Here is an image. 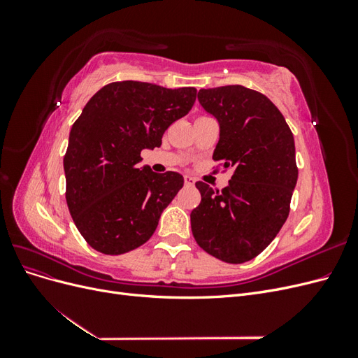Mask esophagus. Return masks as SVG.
<instances>
[{"label": "esophagus", "instance_id": "esophagus-1", "mask_svg": "<svg viewBox=\"0 0 358 358\" xmlns=\"http://www.w3.org/2000/svg\"><path fill=\"white\" fill-rule=\"evenodd\" d=\"M183 179H185V185L187 187H192L194 183H196V178H192L189 175H185V178H183Z\"/></svg>", "mask_w": 358, "mask_h": 358}]
</instances>
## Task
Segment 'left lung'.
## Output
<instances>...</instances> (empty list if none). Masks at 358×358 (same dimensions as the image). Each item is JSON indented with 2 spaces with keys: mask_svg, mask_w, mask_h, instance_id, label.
Masks as SVG:
<instances>
[{
  "mask_svg": "<svg viewBox=\"0 0 358 358\" xmlns=\"http://www.w3.org/2000/svg\"><path fill=\"white\" fill-rule=\"evenodd\" d=\"M199 101L220 124L213 159L234 175L222 191L196 183L201 201L191 230L206 252L241 264L263 252L288 218L299 176L294 137L278 107L242 85L200 90Z\"/></svg>",
  "mask_w": 358,
  "mask_h": 358,
  "instance_id": "obj_1",
  "label": "left lung"
}]
</instances>
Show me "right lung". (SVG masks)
I'll use <instances>...</instances> for the list:
<instances>
[{
	"label": "right lung",
	"mask_w": 358,
	"mask_h": 358,
	"mask_svg": "<svg viewBox=\"0 0 358 358\" xmlns=\"http://www.w3.org/2000/svg\"><path fill=\"white\" fill-rule=\"evenodd\" d=\"M196 94V88L124 80L103 86L83 107L64 157L66 199L95 251L125 254L154 234L183 178L138 167L140 152L161 146L162 134L191 110Z\"/></svg>",
	"instance_id": "obj_1"
}]
</instances>
